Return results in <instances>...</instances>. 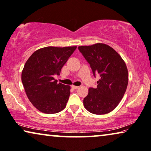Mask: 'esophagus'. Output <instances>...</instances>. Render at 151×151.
<instances>
[{
  "instance_id": "esophagus-1",
  "label": "esophagus",
  "mask_w": 151,
  "mask_h": 151,
  "mask_svg": "<svg viewBox=\"0 0 151 151\" xmlns=\"http://www.w3.org/2000/svg\"><path fill=\"white\" fill-rule=\"evenodd\" d=\"M71 88H73V89H77V88H79V86H71Z\"/></svg>"
}]
</instances>
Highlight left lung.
<instances>
[{
    "instance_id": "1",
    "label": "left lung",
    "mask_w": 151,
    "mask_h": 151,
    "mask_svg": "<svg viewBox=\"0 0 151 151\" xmlns=\"http://www.w3.org/2000/svg\"><path fill=\"white\" fill-rule=\"evenodd\" d=\"M90 64L94 76L99 74L96 88H90L84 108L94 114H106L116 108L128 84V70L120 54L105 43L78 47Z\"/></svg>"
}]
</instances>
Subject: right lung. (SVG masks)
<instances>
[{"mask_svg":"<svg viewBox=\"0 0 151 151\" xmlns=\"http://www.w3.org/2000/svg\"><path fill=\"white\" fill-rule=\"evenodd\" d=\"M76 47H43L33 52L26 62L22 82L29 101L40 112L55 114L66 107L71 87L57 83L54 76L60 75Z\"/></svg>","mask_w":151,"mask_h":151,"instance_id":"add662e5","label":"right lung"}]
</instances>
